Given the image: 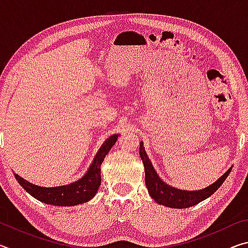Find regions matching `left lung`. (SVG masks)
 I'll return each instance as SVG.
<instances>
[{
	"label": "left lung",
	"mask_w": 248,
	"mask_h": 248,
	"mask_svg": "<svg viewBox=\"0 0 248 248\" xmlns=\"http://www.w3.org/2000/svg\"><path fill=\"white\" fill-rule=\"evenodd\" d=\"M140 156L144 165L145 170V185L148 188L151 198L154 199L158 204H163L165 207L174 209H185L192 205L198 204L201 201L209 198L215 194L223 184L226 177L230 175L232 167L225 171L221 177L210 186L200 190H182L178 188L170 186L158 177L156 171L151 163L148 154L145 153L143 142L140 143Z\"/></svg>",
	"instance_id": "1"
}]
</instances>
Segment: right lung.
Returning <instances> with one entry per match:
<instances>
[{
	"instance_id": "add662e5",
	"label": "right lung",
	"mask_w": 248,
	"mask_h": 248,
	"mask_svg": "<svg viewBox=\"0 0 248 248\" xmlns=\"http://www.w3.org/2000/svg\"><path fill=\"white\" fill-rule=\"evenodd\" d=\"M119 134H112L104 142L98 152L96 153L94 161L87 170L86 174L77 182L63 185V186L41 187L27 182L26 179L20 177L17 174H14L15 178L29 195L44 203L57 205V207L59 205L73 207V205L87 202L93 198L98 190L100 180H102L100 166H102L105 156L116 143Z\"/></svg>"
}]
</instances>
